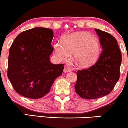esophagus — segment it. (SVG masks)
Listing matches in <instances>:
<instances>
[{
    "mask_svg": "<svg viewBox=\"0 0 128 128\" xmlns=\"http://www.w3.org/2000/svg\"><path fill=\"white\" fill-rule=\"evenodd\" d=\"M72 71L71 69L68 68V67H64V72H71Z\"/></svg>",
    "mask_w": 128,
    "mask_h": 128,
    "instance_id": "1",
    "label": "esophagus"
}]
</instances>
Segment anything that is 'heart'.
Instances as JSON below:
<instances>
[{"label":"heart","mask_w":128,"mask_h":128,"mask_svg":"<svg viewBox=\"0 0 128 128\" xmlns=\"http://www.w3.org/2000/svg\"><path fill=\"white\" fill-rule=\"evenodd\" d=\"M57 58L64 60L73 52V58L78 65L87 67L96 62L101 51L100 41L88 32H77L66 35L63 43L57 41L54 45Z\"/></svg>","instance_id":"obj_1"}]
</instances>
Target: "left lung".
<instances>
[{
	"label": "left lung",
	"mask_w": 128,
	"mask_h": 128,
	"mask_svg": "<svg viewBox=\"0 0 128 128\" xmlns=\"http://www.w3.org/2000/svg\"><path fill=\"white\" fill-rule=\"evenodd\" d=\"M95 31L103 50L95 64L77 71L75 91L83 98L96 99L108 95L120 77L122 54L117 40L105 31Z\"/></svg>",
	"instance_id": "obj_1"
}]
</instances>
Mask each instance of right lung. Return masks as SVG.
<instances>
[{
	"instance_id": "right-lung-1",
	"label": "right lung",
	"mask_w": 128,
	"mask_h": 128,
	"mask_svg": "<svg viewBox=\"0 0 128 128\" xmlns=\"http://www.w3.org/2000/svg\"><path fill=\"white\" fill-rule=\"evenodd\" d=\"M54 32L36 27L20 33L10 49L8 77L18 94L36 99L48 94L62 74L64 64H51L50 57Z\"/></svg>"
}]
</instances>
